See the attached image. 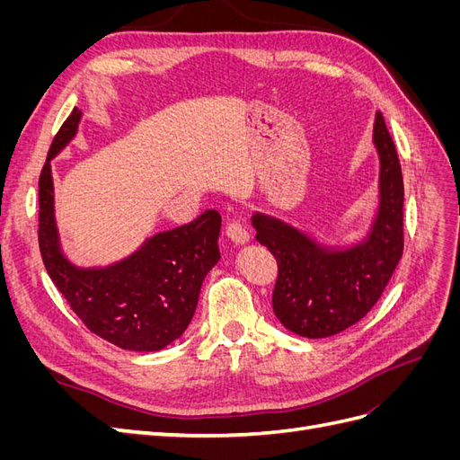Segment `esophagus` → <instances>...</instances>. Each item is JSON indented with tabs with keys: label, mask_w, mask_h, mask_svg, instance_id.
<instances>
[{
	"label": "esophagus",
	"mask_w": 460,
	"mask_h": 460,
	"mask_svg": "<svg viewBox=\"0 0 460 460\" xmlns=\"http://www.w3.org/2000/svg\"><path fill=\"white\" fill-rule=\"evenodd\" d=\"M226 235L234 243H238V245H243V243L249 242V232L245 230V226L242 225L240 220L230 222V225L226 226Z\"/></svg>",
	"instance_id": "34e87169"
}]
</instances>
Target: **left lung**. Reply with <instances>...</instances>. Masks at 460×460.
I'll list each match as a JSON object with an SVG mask.
<instances>
[{
  "mask_svg": "<svg viewBox=\"0 0 460 460\" xmlns=\"http://www.w3.org/2000/svg\"><path fill=\"white\" fill-rule=\"evenodd\" d=\"M372 142L380 159L378 208L363 240L336 247L288 222L253 213L257 242L276 257L272 309L303 338H328L358 323L380 299L402 255V174L378 111Z\"/></svg>",
  "mask_w": 460,
  "mask_h": 460,
  "instance_id": "1",
  "label": "left lung"
}]
</instances>
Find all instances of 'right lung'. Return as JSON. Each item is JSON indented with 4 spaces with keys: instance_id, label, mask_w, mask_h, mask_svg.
I'll return each mask as SVG.
<instances>
[{
    "instance_id": "right-lung-1",
    "label": "right lung",
    "mask_w": 460,
    "mask_h": 460,
    "mask_svg": "<svg viewBox=\"0 0 460 460\" xmlns=\"http://www.w3.org/2000/svg\"><path fill=\"white\" fill-rule=\"evenodd\" d=\"M78 107L53 137L40 174L38 242L46 270L90 332L120 349L159 351L186 332L201 284L220 259V215L205 211L190 225L159 232L109 267H76L61 249L51 161L78 132Z\"/></svg>"
}]
</instances>
